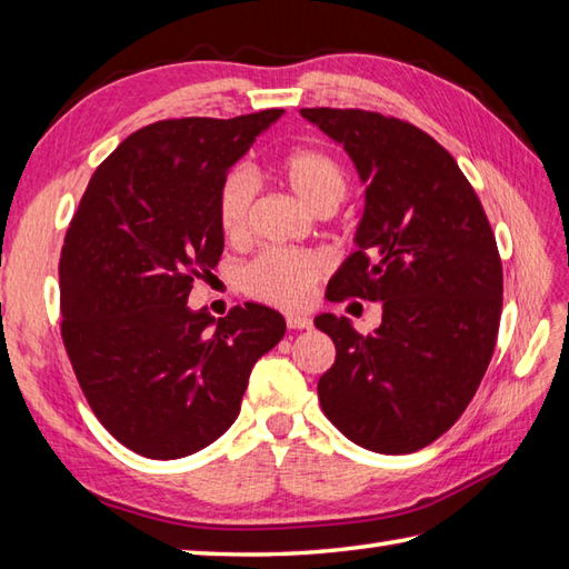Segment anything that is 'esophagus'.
<instances>
[{
    "label": "esophagus",
    "mask_w": 569,
    "mask_h": 569,
    "mask_svg": "<svg viewBox=\"0 0 569 569\" xmlns=\"http://www.w3.org/2000/svg\"><path fill=\"white\" fill-rule=\"evenodd\" d=\"M286 325L291 330H310L312 328V320L308 316H288Z\"/></svg>",
    "instance_id": "34e87169"
}]
</instances>
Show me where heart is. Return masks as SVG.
Masks as SVG:
<instances>
[{
    "mask_svg": "<svg viewBox=\"0 0 569 569\" xmlns=\"http://www.w3.org/2000/svg\"><path fill=\"white\" fill-rule=\"evenodd\" d=\"M276 176L293 196L316 214H328L347 196L349 178L340 161L318 149H298L276 163ZM253 188L244 173H229L217 196V220L229 241H241L249 232ZM328 273V259L318 251L271 249L253 259L241 286L263 303L298 308L312 298V288Z\"/></svg>",
    "mask_w": 569,
    "mask_h": 569,
    "instance_id": "obj_1",
    "label": "heart"
}]
</instances>
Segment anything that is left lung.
Returning <instances> with one entry per match:
<instances>
[{"mask_svg": "<svg viewBox=\"0 0 569 569\" xmlns=\"http://www.w3.org/2000/svg\"><path fill=\"white\" fill-rule=\"evenodd\" d=\"M345 147L365 190L330 300H379L381 325L359 335L322 312L337 357L318 381L325 416L381 455L416 452L465 413L493 355L503 273L485 208L457 161L401 119L365 110H300Z\"/></svg>", "mask_w": 569, "mask_h": 569, "instance_id": "1", "label": "left lung"}]
</instances>
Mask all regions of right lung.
I'll return each mask as SVG.
<instances>
[{
    "mask_svg": "<svg viewBox=\"0 0 569 569\" xmlns=\"http://www.w3.org/2000/svg\"><path fill=\"white\" fill-rule=\"evenodd\" d=\"M283 110L166 119L127 137L90 178L60 251L63 342L94 416L137 455L202 450L239 416L251 367L286 335L281 312L192 310L217 266L220 186Z\"/></svg>",
    "mask_w": 569,
    "mask_h": 569,
    "instance_id": "right-lung-1",
    "label": "right lung"
}]
</instances>
